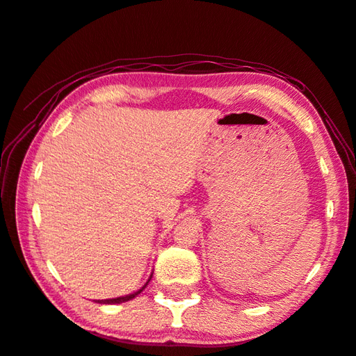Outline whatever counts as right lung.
<instances>
[{
  "instance_id": "add662e5",
  "label": "right lung",
  "mask_w": 356,
  "mask_h": 356,
  "mask_svg": "<svg viewBox=\"0 0 356 356\" xmlns=\"http://www.w3.org/2000/svg\"><path fill=\"white\" fill-rule=\"evenodd\" d=\"M150 279H152V276H150ZM149 279V280H150ZM149 284V282H147ZM147 284L140 288L139 291H136V293H133V294H129V296H122V298H116V299H105V300H96V302H99V304H122V302H127V300H130V299H133V298H136L138 294L144 290V288L147 286Z\"/></svg>"
}]
</instances>
